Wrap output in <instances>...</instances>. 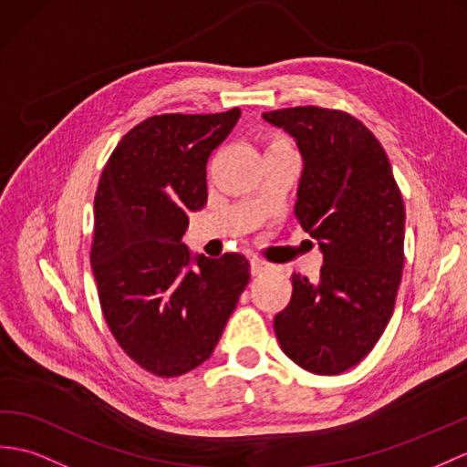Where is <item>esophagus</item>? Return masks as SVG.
I'll return each mask as SVG.
<instances>
[{
	"mask_svg": "<svg viewBox=\"0 0 467 467\" xmlns=\"http://www.w3.org/2000/svg\"><path fill=\"white\" fill-rule=\"evenodd\" d=\"M249 265H252V275H261V273L271 269V264H267L265 259H261L257 255H252V259H249Z\"/></svg>",
	"mask_w": 467,
	"mask_h": 467,
	"instance_id": "34e87169",
	"label": "esophagus"
}]
</instances>
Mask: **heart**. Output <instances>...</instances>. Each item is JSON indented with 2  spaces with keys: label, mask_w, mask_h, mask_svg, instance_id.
Segmentation results:
<instances>
[{
  "label": "heart",
  "mask_w": 467,
  "mask_h": 467,
  "mask_svg": "<svg viewBox=\"0 0 467 467\" xmlns=\"http://www.w3.org/2000/svg\"><path fill=\"white\" fill-rule=\"evenodd\" d=\"M277 148H293V144L285 139V136L273 134L267 140V150H277Z\"/></svg>",
  "instance_id": "1"
}]
</instances>
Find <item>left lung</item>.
I'll return each mask as SVG.
<instances>
[{"label": "left lung", "instance_id": "left-lung-1", "mask_svg": "<svg viewBox=\"0 0 467 467\" xmlns=\"http://www.w3.org/2000/svg\"><path fill=\"white\" fill-rule=\"evenodd\" d=\"M303 154L295 218L319 242L321 275L293 273L275 315L283 352L313 374L358 365L389 325L404 267V202L382 144L348 112L293 107L264 112Z\"/></svg>", "mask_w": 467, "mask_h": 467}]
</instances>
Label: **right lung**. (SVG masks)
<instances>
[{"mask_svg": "<svg viewBox=\"0 0 467 467\" xmlns=\"http://www.w3.org/2000/svg\"><path fill=\"white\" fill-rule=\"evenodd\" d=\"M242 110L156 115L122 136L95 194L90 265L120 348L156 377H182L212 357L249 281L240 254L196 255L182 244L188 212L208 200L206 166Z\"/></svg>", "mask_w": 467, "mask_h": 467, "instance_id": "1", "label": "right lung"}]
</instances>
